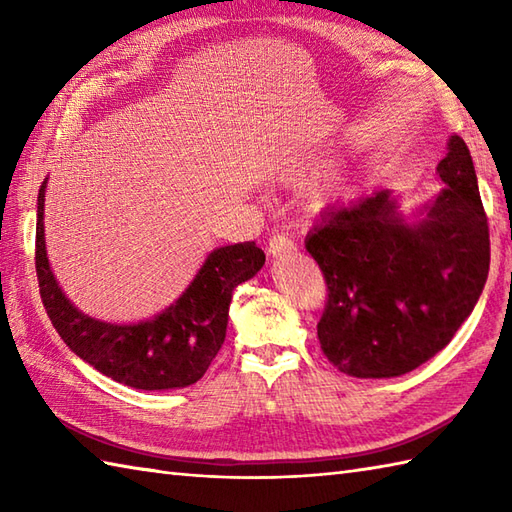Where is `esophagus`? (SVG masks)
<instances>
[{"mask_svg":"<svg viewBox=\"0 0 512 512\" xmlns=\"http://www.w3.org/2000/svg\"><path fill=\"white\" fill-rule=\"evenodd\" d=\"M297 250V244L292 242L288 235H273L268 242V253L273 257H281V255H290Z\"/></svg>","mask_w":512,"mask_h":512,"instance_id":"34e87169","label":"esophagus"}]
</instances>
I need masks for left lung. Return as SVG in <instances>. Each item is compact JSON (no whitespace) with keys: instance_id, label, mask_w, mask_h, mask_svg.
<instances>
[{"instance_id":"1","label":"left lung","mask_w":512,"mask_h":512,"mask_svg":"<svg viewBox=\"0 0 512 512\" xmlns=\"http://www.w3.org/2000/svg\"><path fill=\"white\" fill-rule=\"evenodd\" d=\"M438 176L447 187L418 222L409 224L383 189L328 211L306 237L328 284L321 350L347 376L391 378L427 363L482 295L491 239L460 136L449 138Z\"/></svg>"}]
</instances>
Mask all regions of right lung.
<instances>
[{"label": "right lung", "instance_id": "1", "mask_svg": "<svg viewBox=\"0 0 512 512\" xmlns=\"http://www.w3.org/2000/svg\"><path fill=\"white\" fill-rule=\"evenodd\" d=\"M46 182L37 198L35 266L43 308L63 343L127 387L154 391L198 383L224 343L233 290L262 270L264 250L255 242L215 248L189 288L154 319L132 325L105 323L74 308L52 275L43 235Z\"/></svg>", "mask_w": 512, "mask_h": 512}]
</instances>
